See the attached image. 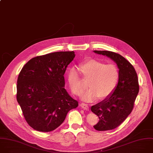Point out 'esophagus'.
I'll use <instances>...</instances> for the list:
<instances>
[{
  "instance_id": "obj_1",
  "label": "esophagus",
  "mask_w": 153,
  "mask_h": 153,
  "mask_svg": "<svg viewBox=\"0 0 153 153\" xmlns=\"http://www.w3.org/2000/svg\"><path fill=\"white\" fill-rule=\"evenodd\" d=\"M80 106H81L84 110H86V111H89V106H88L87 104H85V103H82L80 104Z\"/></svg>"
}]
</instances>
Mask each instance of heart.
I'll return each mask as SVG.
<instances>
[{
	"label": "heart",
	"mask_w": 153,
	"mask_h": 153,
	"mask_svg": "<svg viewBox=\"0 0 153 153\" xmlns=\"http://www.w3.org/2000/svg\"><path fill=\"white\" fill-rule=\"evenodd\" d=\"M80 72L85 79H89V87L82 95V100L91 102L97 99L109 97L115 91L120 77L118 67L114 64H106L95 59H89L79 65ZM68 82L73 94L79 96L83 88L80 73L74 68L68 73Z\"/></svg>",
	"instance_id": "1"
}]
</instances>
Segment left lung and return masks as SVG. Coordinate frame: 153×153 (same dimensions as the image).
<instances>
[{"label": "left lung", "mask_w": 153, "mask_h": 153, "mask_svg": "<svg viewBox=\"0 0 153 153\" xmlns=\"http://www.w3.org/2000/svg\"><path fill=\"white\" fill-rule=\"evenodd\" d=\"M114 61L119 68L120 77L114 92L107 98L92 106L91 111L100 120L94 126L98 131L113 130L118 127L131 112L139 86L133 66L123 56L111 51L94 50Z\"/></svg>", "instance_id": "left-lung-1"}]
</instances>
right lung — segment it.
Returning a JSON list of instances; mask_svg holds the SVG:
<instances>
[{
	"label": "right lung",
	"mask_w": 153,
	"mask_h": 153,
	"mask_svg": "<svg viewBox=\"0 0 153 153\" xmlns=\"http://www.w3.org/2000/svg\"><path fill=\"white\" fill-rule=\"evenodd\" d=\"M72 52H58L29 60L19 73L17 100L27 124L34 130L48 132L64 121L78 106L64 88V73L73 60Z\"/></svg>",
	"instance_id": "1"
}]
</instances>
